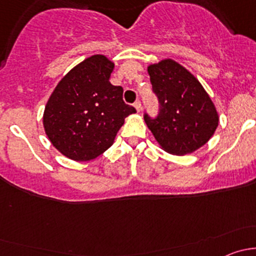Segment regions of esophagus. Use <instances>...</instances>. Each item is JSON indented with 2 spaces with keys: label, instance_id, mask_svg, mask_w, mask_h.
<instances>
[{
  "label": "esophagus",
  "instance_id": "esophagus-1",
  "mask_svg": "<svg viewBox=\"0 0 256 256\" xmlns=\"http://www.w3.org/2000/svg\"><path fill=\"white\" fill-rule=\"evenodd\" d=\"M134 106H135V109L138 110V112H141V110H142V106H141V102H135V104H134Z\"/></svg>",
  "mask_w": 256,
  "mask_h": 256
}]
</instances>
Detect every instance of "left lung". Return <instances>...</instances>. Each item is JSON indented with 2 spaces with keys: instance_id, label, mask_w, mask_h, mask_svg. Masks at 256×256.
<instances>
[{
  "instance_id": "left-lung-1",
  "label": "left lung",
  "mask_w": 256,
  "mask_h": 256,
  "mask_svg": "<svg viewBox=\"0 0 256 256\" xmlns=\"http://www.w3.org/2000/svg\"><path fill=\"white\" fill-rule=\"evenodd\" d=\"M160 102L157 118L144 115L147 128L164 151L176 156L193 154L216 132L219 115L200 80L174 59L147 66Z\"/></svg>"
}]
</instances>
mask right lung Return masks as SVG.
Masks as SVG:
<instances>
[{"label":"right lung","mask_w":256,"mask_h":256,"mask_svg":"<svg viewBox=\"0 0 256 256\" xmlns=\"http://www.w3.org/2000/svg\"><path fill=\"white\" fill-rule=\"evenodd\" d=\"M115 64L94 54L68 72L54 88L43 112L50 144L73 161H92L115 141L135 108L122 100V88L110 82Z\"/></svg>","instance_id":"1"}]
</instances>
